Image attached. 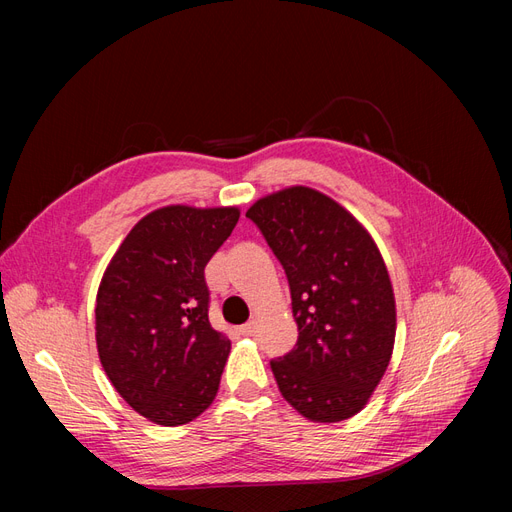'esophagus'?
Segmentation results:
<instances>
[{
  "label": "esophagus",
  "mask_w": 512,
  "mask_h": 512,
  "mask_svg": "<svg viewBox=\"0 0 512 512\" xmlns=\"http://www.w3.org/2000/svg\"><path fill=\"white\" fill-rule=\"evenodd\" d=\"M239 333H241V335H247V337L256 335V333H258V322H256V320H250V322L241 324V327H239Z\"/></svg>",
  "instance_id": "obj_1"
}]
</instances>
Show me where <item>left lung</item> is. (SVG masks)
<instances>
[{
	"mask_svg": "<svg viewBox=\"0 0 512 512\" xmlns=\"http://www.w3.org/2000/svg\"><path fill=\"white\" fill-rule=\"evenodd\" d=\"M288 277L299 339L271 361L288 404L314 423L361 412L389 367L397 312L367 228L327 194L292 185L247 209Z\"/></svg>",
	"mask_w": 512,
	"mask_h": 512,
	"instance_id": "1",
	"label": "left lung"
}]
</instances>
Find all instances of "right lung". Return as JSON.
Wrapping results in <instances>:
<instances>
[{
	"mask_svg": "<svg viewBox=\"0 0 512 512\" xmlns=\"http://www.w3.org/2000/svg\"><path fill=\"white\" fill-rule=\"evenodd\" d=\"M237 222L239 207L156 209L136 222L102 275L100 363L151 423H190L218 395L230 339L209 322L205 267Z\"/></svg>",
	"mask_w": 512,
	"mask_h": 512,
	"instance_id": "obj_1",
	"label": "right lung"
}]
</instances>
